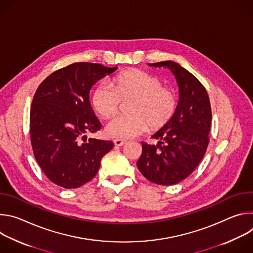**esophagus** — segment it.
Returning <instances> with one entry per match:
<instances>
[{
  "instance_id": "1",
  "label": "esophagus",
  "mask_w": 253,
  "mask_h": 253,
  "mask_svg": "<svg viewBox=\"0 0 253 253\" xmlns=\"http://www.w3.org/2000/svg\"><path fill=\"white\" fill-rule=\"evenodd\" d=\"M113 143H114V145H115V146H118V147H120V146L124 145L125 141H124V140H121V139H115V140L113 141Z\"/></svg>"
}]
</instances>
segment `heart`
Returning a JSON list of instances; mask_svg holds the SVG:
<instances>
[{
  "instance_id": "obj_1",
  "label": "heart",
  "mask_w": 253,
  "mask_h": 253,
  "mask_svg": "<svg viewBox=\"0 0 253 253\" xmlns=\"http://www.w3.org/2000/svg\"><path fill=\"white\" fill-rule=\"evenodd\" d=\"M162 80L148 72L130 69L121 72L107 83L97 85L91 95L94 110L104 119L113 118L122 102H130L128 112L106 127V134L116 139H129L145 132L165 128L177 112L179 98L172 88L162 86Z\"/></svg>"
}]
</instances>
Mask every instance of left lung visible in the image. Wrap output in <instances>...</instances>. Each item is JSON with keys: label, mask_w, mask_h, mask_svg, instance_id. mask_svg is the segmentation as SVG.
<instances>
[{"label": "left lung", "mask_w": 253, "mask_h": 253, "mask_svg": "<svg viewBox=\"0 0 253 253\" xmlns=\"http://www.w3.org/2000/svg\"><path fill=\"white\" fill-rule=\"evenodd\" d=\"M168 68L179 87V105L170 123L152 138L156 145L142 143L137 168L149 181L173 185L188 177L202 160L211 127V106L204 86L190 72L173 61L148 64Z\"/></svg>", "instance_id": "left-lung-1"}]
</instances>
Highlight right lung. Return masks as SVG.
I'll return each mask as SVG.
<instances>
[{
    "label": "right lung",
    "mask_w": 253,
    "mask_h": 253,
    "mask_svg": "<svg viewBox=\"0 0 253 253\" xmlns=\"http://www.w3.org/2000/svg\"><path fill=\"white\" fill-rule=\"evenodd\" d=\"M117 67L80 62L59 69L36 91L30 111L33 152L53 183L78 188L97 174L102 157L114 144L87 134L101 128L92 109V86Z\"/></svg>",
    "instance_id": "1"
}]
</instances>
